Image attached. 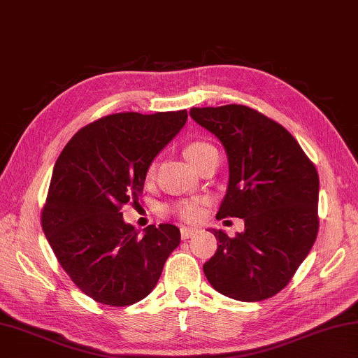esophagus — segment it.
<instances>
[{"label": "esophagus", "instance_id": "obj_1", "mask_svg": "<svg viewBox=\"0 0 358 358\" xmlns=\"http://www.w3.org/2000/svg\"><path fill=\"white\" fill-rule=\"evenodd\" d=\"M180 233H181V238H183V239H189L192 235H196L197 230L196 229H189V227H181Z\"/></svg>", "mask_w": 358, "mask_h": 358}]
</instances>
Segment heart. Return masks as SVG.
I'll return each mask as SVG.
<instances>
[{
	"label": "heart",
	"instance_id": "1",
	"mask_svg": "<svg viewBox=\"0 0 358 358\" xmlns=\"http://www.w3.org/2000/svg\"><path fill=\"white\" fill-rule=\"evenodd\" d=\"M216 150L211 144H208V142L203 141H194L191 144H187L185 148V157L189 159L194 166H197L199 162L203 159L208 153ZM148 177H152L155 173V166H150L148 169ZM175 213L178 214L181 219L185 220H197L200 213H201V200L200 199H189V200H183V201H178L177 205H175Z\"/></svg>",
	"mask_w": 358,
	"mask_h": 358
}]
</instances>
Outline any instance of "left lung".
Instances as JSON below:
<instances>
[{"label":"left lung","mask_w":358,"mask_h":358,"mask_svg":"<svg viewBox=\"0 0 358 358\" xmlns=\"http://www.w3.org/2000/svg\"><path fill=\"white\" fill-rule=\"evenodd\" d=\"M189 114L222 142L229 158V187L216 217L244 219L235 238L211 230L219 244L205 275L227 297L264 301L287 287L316 241V167L288 129L249 106Z\"/></svg>","instance_id":"left-lung-1"}]
</instances>
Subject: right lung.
<instances>
[{
	"instance_id": "right-lung-1",
	"label": "right lung",
	"mask_w": 358,
	"mask_h": 358,
	"mask_svg": "<svg viewBox=\"0 0 358 358\" xmlns=\"http://www.w3.org/2000/svg\"><path fill=\"white\" fill-rule=\"evenodd\" d=\"M186 119V109L101 117L81 128L56 161L42 229L71 282L96 302L125 307L142 301L180 244L175 225H148L141 233L120 210L139 199L153 158Z\"/></svg>"
}]
</instances>
